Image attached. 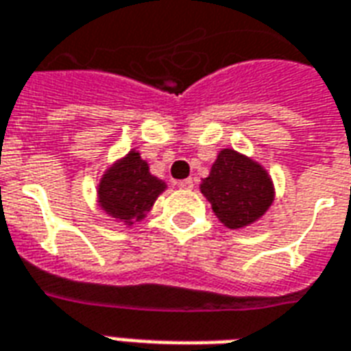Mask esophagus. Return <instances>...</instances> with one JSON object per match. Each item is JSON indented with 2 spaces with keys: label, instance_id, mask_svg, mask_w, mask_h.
<instances>
[{
  "label": "esophagus",
  "instance_id": "34e87169",
  "mask_svg": "<svg viewBox=\"0 0 351 351\" xmlns=\"http://www.w3.org/2000/svg\"><path fill=\"white\" fill-rule=\"evenodd\" d=\"M192 186H194L192 179H183V181H179L178 183V189H181V191H191Z\"/></svg>",
  "mask_w": 351,
  "mask_h": 351
}]
</instances>
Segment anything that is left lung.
Wrapping results in <instances>:
<instances>
[{
    "label": "left lung",
    "instance_id": "8db88e82",
    "mask_svg": "<svg viewBox=\"0 0 351 351\" xmlns=\"http://www.w3.org/2000/svg\"><path fill=\"white\" fill-rule=\"evenodd\" d=\"M199 189L218 220L229 229L254 223L274 202L272 179L265 168L235 149L218 154L209 178L204 179Z\"/></svg>",
    "mask_w": 351,
    "mask_h": 351
}]
</instances>
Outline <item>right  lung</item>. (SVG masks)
Here are the masks:
<instances>
[{
    "label": "right lung",
    "mask_w": 351,
    "mask_h": 351,
    "mask_svg": "<svg viewBox=\"0 0 351 351\" xmlns=\"http://www.w3.org/2000/svg\"><path fill=\"white\" fill-rule=\"evenodd\" d=\"M165 189V181L149 173V166L138 152H129L104 173L97 185V197L107 215L133 223L146 216Z\"/></svg>",
    "instance_id": "add662e5"
}]
</instances>
